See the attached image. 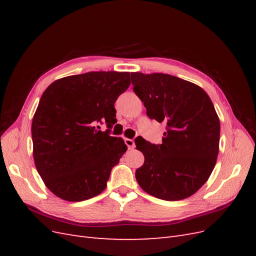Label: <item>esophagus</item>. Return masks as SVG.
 Here are the masks:
<instances>
[{"instance_id":"esophagus-1","label":"esophagus","mask_w":256,"mask_h":256,"mask_svg":"<svg viewBox=\"0 0 256 256\" xmlns=\"http://www.w3.org/2000/svg\"><path fill=\"white\" fill-rule=\"evenodd\" d=\"M125 143L128 146L129 150H134V148L136 144H134V141L132 140V138H125Z\"/></svg>"}]
</instances>
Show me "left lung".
<instances>
[{"instance_id": "8db88e82", "label": "left lung", "mask_w": 256, "mask_h": 256, "mask_svg": "<svg viewBox=\"0 0 256 256\" xmlns=\"http://www.w3.org/2000/svg\"><path fill=\"white\" fill-rule=\"evenodd\" d=\"M134 92L150 120L166 122L162 144L134 141L144 154L140 187L166 200L191 196L210 176L219 152L220 120L207 92L166 74H131Z\"/></svg>"}]
</instances>
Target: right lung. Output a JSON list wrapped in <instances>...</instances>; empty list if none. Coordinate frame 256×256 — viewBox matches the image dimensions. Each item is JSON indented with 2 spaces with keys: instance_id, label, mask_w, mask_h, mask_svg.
I'll list each match as a JSON object with an SVG mask.
<instances>
[{
  "instance_id": "right-lung-1",
  "label": "right lung",
  "mask_w": 256,
  "mask_h": 256,
  "mask_svg": "<svg viewBox=\"0 0 256 256\" xmlns=\"http://www.w3.org/2000/svg\"><path fill=\"white\" fill-rule=\"evenodd\" d=\"M129 85V72H90L58 79L44 92L32 122L33 156L53 194L81 202L106 189L127 150L110 129L116 122L114 104ZM102 121L106 132L98 130Z\"/></svg>"
}]
</instances>
